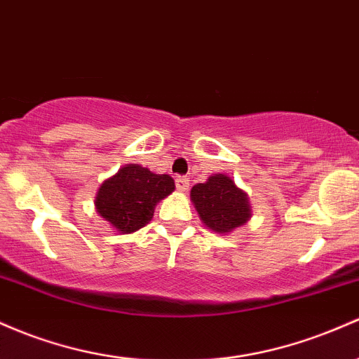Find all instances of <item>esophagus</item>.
Here are the masks:
<instances>
[{"label": "esophagus", "mask_w": 359, "mask_h": 359, "mask_svg": "<svg viewBox=\"0 0 359 359\" xmlns=\"http://www.w3.org/2000/svg\"><path fill=\"white\" fill-rule=\"evenodd\" d=\"M175 187H177V191H179V192H187L189 191V179H187V177H177Z\"/></svg>", "instance_id": "esophagus-1"}]
</instances>
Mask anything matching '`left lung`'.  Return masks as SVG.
<instances>
[{"mask_svg":"<svg viewBox=\"0 0 359 359\" xmlns=\"http://www.w3.org/2000/svg\"><path fill=\"white\" fill-rule=\"evenodd\" d=\"M191 199L204 224L216 233H228L250 218L247 194L223 173L211 175L208 182L192 187Z\"/></svg>","mask_w":359,"mask_h":359,"instance_id":"8db88e82","label":"left lung"}]
</instances>
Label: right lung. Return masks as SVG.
Masks as SVG:
<instances>
[{
	"mask_svg": "<svg viewBox=\"0 0 359 359\" xmlns=\"http://www.w3.org/2000/svg\"><path fill=\"white\" fill-rule=\"evenodd\" d=\"M170 175H156L141 165H126L98 189L97 211L122 233L140 230L151 219L158 201L172 194Z\"/></svg>",
	"mask_w": 359,
	"mask_h": 359,
	"instance_id": "1",
	"label": "right lung"
}]
</instances>
